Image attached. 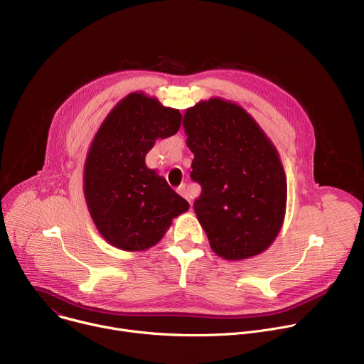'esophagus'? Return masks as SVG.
<instances>
[{
  "mask_svg": "<svg viewBox=\"0 0 364 364\" xmlns=\"http://www.w3.org/2000/svg\"><path fill=\"white\" fill-rule=\"evenodd\" d=\"M178 194L183 196L184 198H187L190 203H191V196H190V190H188V186L187 184H181L178 188H177Z\"/></svg>",
  "mask_w": 364,
  "mask_h": 364,
  "instance_id": "esophagus-1",
  "label": "esophagus"
}]
</instances>
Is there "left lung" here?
Wrapping results in <instances>:
<instances>
[{
    "label": "left lung",
    "mask_w": 364,
    "mask_h": 364,
    "mask_svg": "<svg viewBox=\"0 0 364 364\" xmlns=\"http://www.w3.org/2000/svg\"><path fill=\"white\" fill-rule=\"evenodd\" d=\"M183 127L194 154L190 176L201 186L194 212L213 252L228 261L262 253L285 218L277 148L243 108L220 97L188 108Z\"/></svg>",
    "instance_id": "obj_1"
}]
</instances>
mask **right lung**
<instances>
[{"label":"right lung","mask_w":364,"mask_h":364,"mask_svg":"<svg viewBox=\"0 0 364 364\" xmlns=\"http://www.w3.org/2000/svg\"><path fill=\"white\" fill-rule=\"evenodd\" d=\"M178 109L142 92L129 93L109 112L87 152L83 191L99 233L112 246L138 252L159 243L171 220L188 210L145 155L159 138L177 134Z\"/></svg>","instance_id":"1"}]
</instances>
